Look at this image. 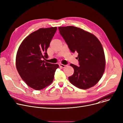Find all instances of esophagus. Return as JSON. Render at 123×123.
Instances as JSON below:
<instances>
[{"mask_svg": "<svg viewBox=\"0 0 123 123\" xmlns=\"http://www.w3.org/2000/svg\"><path fill=\"white\" fill-rule=\"evenodd\" d=\"M66 65H63V64H60L59 65V67L61 68H64L65 67H66Z\"/></svg>", "mask_w": 123, "mask_h": 123, "instance_id": "obj_1", "label": "esophagus"}]
</instances>
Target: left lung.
<instances>
[{
  "mask_svg": "<svg viewBox=\"0 0 123 123\" xmlns=\"http://www.w3.org/2000/svg\"><path fill=\"white\" fill-rule=\"evenodd\" d=\"M58 29L71 51L78 53L80 66L70 64L74 70L68 78L70 83L83 89L93 86L102 77L106 65L100 41L94 35L76 27H60Z\"/></svg>",
  "mask_w": 123,
  "mask_h": 123,
  "instance_id": "1",
  "label": "left lung"
}]
</instances>
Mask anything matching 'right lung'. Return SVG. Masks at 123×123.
I'll return each instance as SVG.
<instances>
[{
	"label": "right lung",
	"instance_id": "add662e5",
	"mask_svg": "<svg viewBox=\"0 0 123 123\" xmlns=\"http://www.w3.org/2000/svg\"><path fill=\"white\" fill-rule=\"evenodd\" d=\"M57 27L40 28L25 38L16 54V66L22 80L37 91L50 85L58 64L45 62L46 52Z\"/></svg>",
	"mask_w": 123,
	"mask_h": 123
}]
</instances>
